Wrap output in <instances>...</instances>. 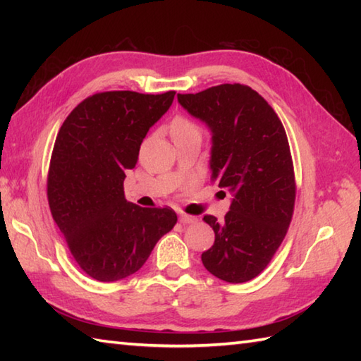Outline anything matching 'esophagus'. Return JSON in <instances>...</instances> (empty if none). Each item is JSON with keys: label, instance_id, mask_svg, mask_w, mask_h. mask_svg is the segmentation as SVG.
<instances>
[{"label": "esophagus", "instance_id": "34e87169", "mask_svg": "<svg viewBox=\"0 0 361 361\" xmlns=\"http://www.w3.org/2000/svg\"><path fill=\"white\" fill-rule=\"evenodd\" d=\"M180 221H181L183 225L195 224V221H197V217H194V216H188V214H181V216H180Z\"/></svg>", "mask_w": 361, "mask_h": 361}]
</instances>
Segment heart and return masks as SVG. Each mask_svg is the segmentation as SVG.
Masks as SVG:
<instances>
[{
	"instance_id": "heart-1",
	"label": "heart",
	"mask_w": 361,
	"mask_h": 361,
	"mask_svg": "<svg viewBox=\"0 0 361 361\" xmlns=\"http://www.w3.org/2000/svg\"><path fill=\"white\" fill-rule=\"evenodd\" d=\"M189 130H195V127L190 124L189 121L178 118L173 121L172 124V133H180V132H189Z\"/></svg>"
}]
</instances>
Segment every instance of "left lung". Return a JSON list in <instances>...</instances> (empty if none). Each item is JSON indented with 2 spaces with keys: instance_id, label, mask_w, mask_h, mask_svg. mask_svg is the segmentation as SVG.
I'll return each instance as SVG.
<instances>
[{
  "instance_id": "left-lung-1",
  "label": "left lung",
  "mask_w": 361,
  "mask_h": 361,
  "mask_svg": "<svg viewBox=\"0 0 361 361\" xmlns=\"http://www.w3.org/2000/svg\"><path fill=\"white\" fill-rule=\"evenodd\" d=\"M176 97L208 127L211 176L233 195L224 220L203 217L216 240L202 262L225 282L251 281L270 264L293 214L295 175L286 130L265 99L240 83Z\"/></svg>"
}]
</instances>
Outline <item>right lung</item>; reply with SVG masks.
Wrapping results in <instances>:
<instances>
[{
	"instance_id": "1",
	"label": "right lung",
	"mask_w": 361,
	"mask_h": 361,
	"mask_svg": "<svg viewBox=\"0 0 361 361\" xmlns=\"http://www.w3.org/2000/svg\"><path fill=\"white\" fill-rule=\"evenodd\" d=\"M175 91H106L70 113L54 144L48 200L75 262L93 279L114 282L136 273L176 224L171 208L126 200L127 169L137 163L150 127L171 109Z\"/></svg>"
}]
</instances>
